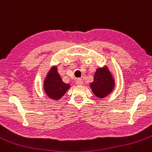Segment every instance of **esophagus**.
Instances as JSON below:
<instances>
[{
    "label": "esophagus",
    "mask_w": 152,
    "mask_h": 152,
    "mask_svg": "<svg viewBox=\"0 0 152 152\" xmlns=\"http://www.w3.org/2000/svg\"><path fill=\"white\" fill-rule=\"evenodd\" d=\"M75 83L77 86L82 85V84H83V80L80 79V78H77V79L76 81H75Z\"/></svg>",
    "instance_id": "obj_1"
}]
</instances>
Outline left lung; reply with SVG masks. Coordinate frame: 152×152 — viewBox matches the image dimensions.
Masks as SVG:
<instances>
[{
    "instance_id": "1",
    "label": "left lung",
    "mask_w": 152,
    "mask_h": 152,
    "mask_svg": "<svg viewBox=\"0 0 152 152\" xmlns=\"http://www.w3.org/2000/svg\"><path fill=\"white\" fill-rule=\"evenodd\" d=\"M114 81L107 69H96L94 82L91 84L93 93L99 98H104L113 91Z\"/></svg>"
}]
</instances>
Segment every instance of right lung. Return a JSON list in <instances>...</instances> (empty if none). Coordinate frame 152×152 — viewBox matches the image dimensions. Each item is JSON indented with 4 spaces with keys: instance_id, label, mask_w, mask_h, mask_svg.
Returning a JSON list of instances; mask_svg holds the SVG:
<instances>
[{
    "instance_id": "obj_1",
    "label": "right lung",
    "mask_w": 152,
    "mask_h": 152,
    "mask_svg": "<svg viewBox=\"0 0 152 152\" xmlns=\"http://www.w3.org/2000/svg\"><path fill=\"white\" fill-rule=\"evenodd\" d=\"M69 84L64 83L57 72V67L50 71L45 82V91L50 99H59L69 88Z\"/></svg>"
}]
</instances>
